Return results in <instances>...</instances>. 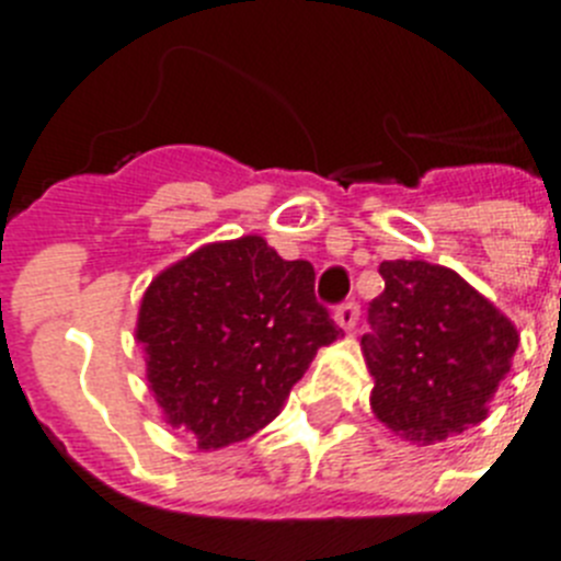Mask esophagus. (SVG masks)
Segmentation results:
<instances>
[{
    "mask_svg": "<svg viewBox=\"0 0 561 561\" xmlns=\"http://www.w3.org/2000/svg\"><path fill=\"white\" fill-rule=\"evenodd\" d=\"M334 320H336V325H342L345 331H354L356 320H359V304H354V300H351V304L336 306Z\"/></svg>",
    "mask_w": 561,
    "mask_h": 561,
    "instance_id": "1",
    "label": "esophagus"
}]
</instances>
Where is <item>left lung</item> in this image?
<instances>
[{"mask_svg":"<svg viewBox=\"0 0 561 561\" xmlns=\"http://www.w3.org/2000/svg\"><path fill=\"white\" fill-rule=\"evenodd\" d=\"M379 275L374 334L362 336L376 419L419 447L480 424L512 370L517 325L449 266L381 261Z\"/></svg>","mask_w":561,"mask_h":561,"instance_id":"left-lung-1","label":"left lung"}]
</instances>
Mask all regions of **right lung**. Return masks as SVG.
Segmentation results:
<instances>
[{
    "label": "right lung",
    "instance_id": "add662e5",
    "mask_svg": "<svg viewBox=\"0 0 561 561\" xmlns=\"http://www.w3.org/2000/svg\"><path fill=\"white\" fill-rule=\"evenodd\" d=\"M134 336L162 421L213 453L264 430L317 348L342 331L317 304L309 261H284L261 236H241L153 277Z\"/></svg>",
    "mask_w": 561,
    "mask_h": 561
}]
</instances>
